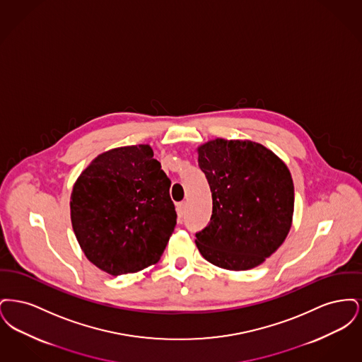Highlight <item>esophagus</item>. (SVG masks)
<instances>
[{"instance_id": "34e87169", "label": "esophagus", "mask_w": 362, "mask_h": 362, "mask_svg": "<svg viewBox=\"0 0 362 362\" xmlns=\"http://www.w3.org/2000/svg\"><path fill=\"white\" fill-rule=\"evenodd\" d=\"M176 210H177L179 217H183V216H185V211H186V202L177 204V205H176Z\"/></svg>"}]
</instances>
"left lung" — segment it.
<instances>
[{
    "label": "left lung",
    "instance_id": "8db88e82",
    "mask_svg": "<svg viewBox=\"0 0 362 362\" xmlns=\"http://www.w3.org/2000/svg\"><path fill=\"white\" fill-rule=\"evenodd\" d=\"M213 198L210 223L195 233L207 262L250 270L274 254L292 226L294 187L286 164L258 142L217 138L198 148Z\"/></svg>",
    "mask_w": 362,
    "mask_h": 362
}]
</instances>
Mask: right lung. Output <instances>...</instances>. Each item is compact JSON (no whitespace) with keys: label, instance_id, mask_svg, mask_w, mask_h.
Listing matches in <instances>:
<instances>
[{"label":"right lung","instance_id":"right-lung-1","mask_svg":"<svg viewBox=\"0 0 362 362\" xmlns=\"http://www.w3.org/2000/svg\"><path fill=\"white\" fill-rule=\"evenodd\" d=\"M170 187L149 145L92 160L70 197L71 226L89 262L115 276L157 263L176 225Z\"/></svg>","mask_w":362,"mask_h":362}]
</instances>
